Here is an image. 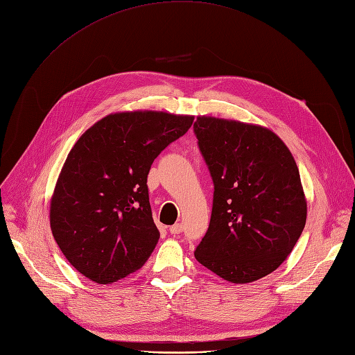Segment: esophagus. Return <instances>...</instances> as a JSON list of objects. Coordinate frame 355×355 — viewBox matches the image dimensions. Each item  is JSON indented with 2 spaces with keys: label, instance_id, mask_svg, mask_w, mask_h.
I'll use <instances>...</instances> for the list:
<instances>
[{
  "label": "esophagus",
  "instance_id": "1",
  "mask_svg": "<svg viewBox=\"0 0 355 355\" xmlns=\"http://www.w3.org/2000/svg\"><path fill=\"white\" fill-rule=\"evenodd\" d=\"M168 231H171L172 234H180L182 231H183V225L182 224H175V225H172L171 228H168Z\"/></svg>",
  "mask_w": 355,
  "mask_h": 355
}]
</instances>
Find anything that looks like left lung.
<instances>
[{
  "label": "left lung",
  "mask_w": 355,
  "mask_h": 355,
  "mask_svg": "<svg viewBox=\"0 0 355 355\" xmlns=\"http://www.w3.org/2000/svg\"><path fill=\"white\" fill-rule=\"evenodd\" d=\"M198 146L214 180L209 228L196 260L231 283H251L288 259L306 224L296 162L261 125L199 115Z\"/></svg>",
  "instance_id": "left-lung-1"
}]
</instances>
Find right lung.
Returning a JSON list of instances; mask_svg holds the SVG:
<instances>
[{
    "instance_id": "add662e5",
    "label": "right lung",
    "mask_w": 355,
    "mask_h": 355,
    "mask_svg": "<svg viewBox=\"0 0 355 355\" xmlns=\"http://www.w3.org/2000/svg\"><path fill=\"white\" fill-rule=\"evenodd\" d=\"M192 123L193 115L163 111L115 112L75 143L50 200V228L80 275L110 284L147 261L160 239L147 175Z\"/></svg>"
}]
</instances>
